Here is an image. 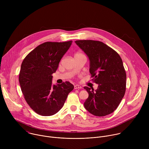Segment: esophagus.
I'll list each match as a JSON object with an SVG mask.
<instances>
[{
	"mask_svg": "<svg viewBox=\"0 0 149 149\" xmlns=\"http://www.w3.org/2000/svg\"><path fill=\"white\" fill-rule=\"evenodd\" d=\"M81 88L82 87L81 86H79V85H75L74 86V89H79Z\"/></svg>",
	"mask_w": 149,
	"mask_h": 149,
	"instance_id": "esophagus-1",
	"label": "esophagus"
}]
</instances>
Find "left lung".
I'll list each match as a JSON object with an SVG mask.
<instances>
[{
  "mask_svg": "<svg viewBox=\"0 0 149 149\" xmlns=\"http://www.w3.org/2000/svg\"><path fill=\"white\" fill-rule=\"evenodd\" d=\"M76 44L86 54L90 61V72L98 84L94 91L84 87L88 97L84 107L95 116L109 115L118 107L126 89V73L118 54L103 42L93 40H79Z\"/></svg>",
  "mask_w": 149,
  "mask_h": 149,
  "instance_id": "left-lung-1",
  "label": "left lung"
}]
</instances>
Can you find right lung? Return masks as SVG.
<instances>
[{"instance_id":"add662e5","label":"right lung","mask_w":149,"mask_h":149,"mask_svg":"<svg viewBox=\"0 0 149 149\" xmlns=\"http://www.w3.org/2000/svg\"><path fill=\"white\" fill-rule=\"evenodd\" d=\"M72 42H46L29 53L22 63L19 76L21 90L30 107L40 116L58 113L74 89L68 81L52 83V75Z\"/></svg>"}]
</instances>
